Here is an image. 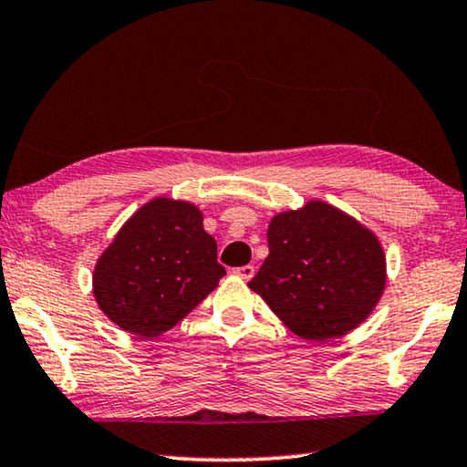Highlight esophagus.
Returning a JSON list of instances; mask_svg holds the SVG:
<instances>
[{
    "mask_svg": "<svg viewBox=\"0 0 467 467\" xmlns=\"http://www.w3.org/2000/svg\"><path fill=\"white\" fill-rule=\"evenodd\" d=\"M234 274L236 275H241V278L243 280H251L253 278V275H255V265H243V267H236V270H234Z\"/></svg>",
    "mask_w": 467,
    "mask_h": 467,
    "instance_id": "1",
    "label": "esophagus"
}]
</instances>
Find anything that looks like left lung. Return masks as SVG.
I'll use <instances>...</instances> for the list:
<instances>
[{
	"instance_id": "left-lung-1",
	"label": "left lung",
	"mask_w": 467,
	"mask_h": 467,
	"mask_svg": "<svg viewBox=\"0 0 467 467\" xmlns=\"http://www.w3.org/2000/svg\"><path fill=\"white\" fill-rule=\"evenodd\" d=\"M267 247L249 288L303 339L327 342L357 329L385 290L377 234L331 203L311 200L275 214Z\"/></svg>"
}]
</instances>
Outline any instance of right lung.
Wrapping results in <instances>:
<instances>
[{"label": "right lung", "instance_id": "right-lung-1", "mask_svg": "<svg viewBox=\"0 0 467 467\" xmlns=\"http://www.w3.org/2000/svg\"><path fill=\"white\" fill-rule=\"evenodd\" d=\"M224 274L214 236L203 231L200 208L154 197L102 251L92 292L115 326L152 339L183 321Z\"/></svg>", "mask_w": 467, "mask_h": 467}]
</instances>
